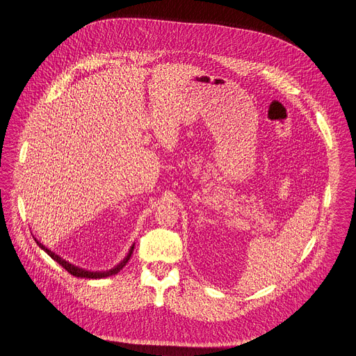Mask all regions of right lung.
Here are the masks:
<instances>
[{
    "label": "right lung",
    "mask_w": 356,
    "mask_h": 356,
    "mask_svg": "<svg viewBox=\"0 0 356 356\" xmlns=\"http://www.w3.org/2000/svg\"><path fill=\"white\" fill-rule=\"evenodd\" d=\"M35 241H37V244L40 245V248H42L43 251H46V252H47V255H50V257H51V259H54L58 265H61V266H63L68 273H71L72 276L86 277V278H104V277L118 275L120 270L127 265V262H128V259H129V257H131V254H132V250H134V245H132V247H131V250H129V252H128V255L124 258V261H122V262H120L119 265H118L116 268H113V269H111V270H106V272H88V270H84V269H81V268H78V266H75V265H72V264H70V262L64 261L63 258H60L58 255H56L54 252H51L50 250H47L44 245H42L37 238H35Z\"/></svg>",
    "instance_id": "right-lung-1"
}]
</instances>
